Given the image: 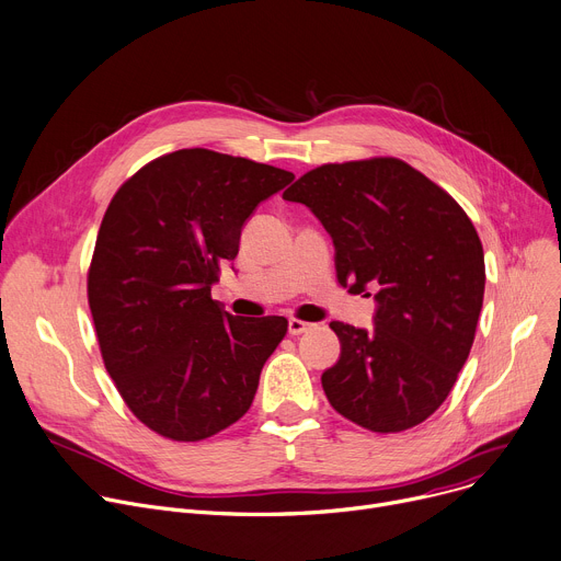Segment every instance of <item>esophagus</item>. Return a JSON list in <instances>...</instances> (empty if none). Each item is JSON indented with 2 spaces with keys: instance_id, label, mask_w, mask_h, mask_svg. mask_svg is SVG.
<instances>
[{
  "instance_id": "1",
  "label": "esophagus",
  "mask_w": 561,
  "mask_h": 561,
  "mask_svg": "<svg viewBox=\"0 0 561 561\" xmlns=\"http://www.w3.org/2000/svg\"><path fill=\"white\" fill-rule=\"evenodd\" d=\"M309 329H311V324L305 322V320H297V318H290V320H288V333H290V335H300V333H305V331H309Z\"/></svg>"
}]
</instances>
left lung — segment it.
Wrapping results in <instances>:
<instances>
[{"label": "left lung", "instance_id": "1", "mask_svg": "<svg viewBox=\"0 0 561 561\" xmlns=\"http://www.w3.org/2000/svg\"><path fill=\"white\" fill-rule=\"evenodd\" d=\"M307 205L335 248L350 293L377 290L375 329L331 322L341 358L322 371L350 422L399 433L449 397L476 335L484 254L473 222L442 186L397 158L322 164L284 192Z\"/></svg>", "mask_w": 561, "mask_h": 561}]
</instances>
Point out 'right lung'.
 Here are the masks:
<instances>
[{
    "label": "right lung",
    "instance_id": "1",
    "mask_svg": "<svg viewBox=\"0 0 561 561\" xmlns=\"http://www.w3.org/2000/svg\"><path fill=\"white\" fill-rule=\"evenodd\" d=\"M290 171L207 148L141 167L110 201L88 273L107 375L133 415L162 437L198 442L241 420L282 316L239 318L211 300L241 230Z\"/></svg>",
    "mask_w": 561,
    "mask_h": 561
}]
</instances>
